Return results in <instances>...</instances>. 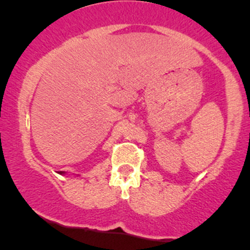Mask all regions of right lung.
Here are the masks:
<instances>
[{
	"mask_svg": "<svg viewBox=\"0 0 250 250\" xmlns=\"http://www.w3.org/2000/svg\"><path fill=\"white\" fill-rule=\"evenodd\" d=\"M60 174H62V172H60Z\"/></svg>",
	"mask_w": 250,
	"mask_h": 250,
	"instance_id": "obj_1",
	"label": "right lung"
}]
</instances>
